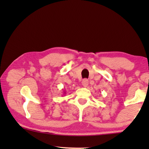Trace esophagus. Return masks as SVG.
Wrapping results in <instances>:
<instances>
[{
  "label": "esophagus",
  "instance_id": "esophagus-1",
  "mask_svg": "<svg viewBox=\"0 0 149 149\" xmlns=\"http://www.w3.org/2000/svg\"><path fill=\"white\" fill-rule=\"evenodd\" d=\"M88 84H89V81L87 79H85L82 81V85L84 87H87L88 86Z\"/></svg>",
  "mask_w": 149,
  "mask_h": 149
}]
</instances>
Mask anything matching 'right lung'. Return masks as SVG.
I'll return each mask as SVG.
<instances>
[{
	"label": "right lung",
	"mask_w": 149,
	"mask_h": 149,
	"mask_svg": "<svg viewBox=\"0 0 149 149\" xmlns=\"http://www.w3.org/2000/svg\"><path fill=\"white\" fill-rule=\"evenodd\" d=\"M64 93H65V92H64Z\"/></svg>",
	"instance_id": "1"
}]
</instances>
